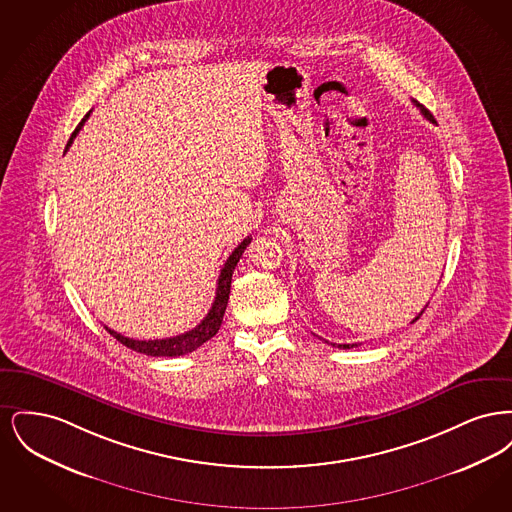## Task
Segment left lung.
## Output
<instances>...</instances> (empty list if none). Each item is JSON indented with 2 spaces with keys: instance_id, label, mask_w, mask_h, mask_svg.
<instances>
[{
  "instance_id": "1",
  "label": "left lung",
  "mask_w": 512,
  "mask_h": 512,
  "mask_svg": "<svg viewBox=\"0 0 512 512\" xmlns=\"http://www.w3.org/2000/svg\"><path fill=\"white\" fill-rule=\"evenodd\" d=\"M414 105H416V107L420 109V113H422V115H424V117H426L428 121L436 122V119H434V115H432V113H430V111H428V109H426L424 105H420V103H416V101H414ZM422 313H424V309H422V311H420V313H418V315H416V317L413 318V322H416V320L420 318V315H422ZM332 345H336V343H332ZM338 347H341V349H351V347H357V343H340Z\"/></svg>"
}]
</instances>
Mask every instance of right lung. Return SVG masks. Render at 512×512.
Listing matches in <instances>:
<instances>
[{"label": "right lung", "instance_id": "1", "mask_svg": "<svg viewBox=\"0 0 512 512\" xmlns=\"http://www.w3.org/2000/svg\"><path fill=\"white\" fill-rule=\"evenodd\" d=\"M92 111H88L84 115V119L80 121V124L74 128L73 134H71V140L67 142V149L73 144L76 134L80 132V128L84 126V122L88 121ZM65 149V151H67ZM251 244V238L247 236L242 244L238 245L232 255L226 259L224 267L220 270L219 282H217V295H215V301H213V307L209 309L207 317L203 318L194 330L186 332V334H180V336H174V338H165V340H132V338H124L122 334H117L115 330L107 328L105 330L117 338V341H121L122 345L130 347L132 351H138V353H144L149 357H178V355H186V353H192L199 345H203L205 341L211 340L217 332H219L220 324H222V317H224V311H226V305H228V297H230V284H232V274H234V268L238 265L242 253L245 251V247Z\"/></svg>", "mask_w": 512, "mask_h": 512}]
</instances>
